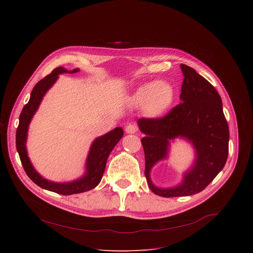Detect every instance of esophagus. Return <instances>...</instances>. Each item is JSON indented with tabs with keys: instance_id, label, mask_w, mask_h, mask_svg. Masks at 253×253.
Returning <instances> with one entry per match:
<instances>
[{
	"instance_id": "esophagus-1",
	"label": "esophagus",
	"mask_w": 253,
	"mask_h": 253,
	"mask_svg": "<svg viewBox=\"0 0 253 253\" xmlns=\"http://www.w3.org/2000/svg\"><path fill=\"white\" fill-rule=\"evenodd\" d=\"M138 128L135 124H128L126 127H125V131L128 133V134H135L137 132Z\"/></svg>"
}]
</instances>
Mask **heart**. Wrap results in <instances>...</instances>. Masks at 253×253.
Listing matches in <instances>:
<instances>
[{
	"label": "heart",
	"mask_w": 253,
	"mask_h": 253,
	"mask_svg": "<svg viewBox=\"0 0 253 253\" xmlns=\"http://www.w3.org/2000/svg\"><path fill=\"white\" fill-rule=\"evenodd\" d=\"M174 98V87L168 82H146L136 89L133 96L134 102L145 106L147 113L154 117L164 114L172 105Z\"/></svg>",
	"instance_id": "obj_1"
}]
</instances>
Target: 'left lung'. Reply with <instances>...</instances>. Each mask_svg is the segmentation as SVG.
<instances>
[{"mask_svg": "<svg viewBox=\"0 0 253 253\" xmlns=\"http://www.w3.org/2000/svg\"><path fill=\"white\" fill-rule=\"evenodd\" d=\"M184 76L181 103L161 118H140L141 139L145 154V176L149 188L162 197L188 196L201 192L223 169L228 156L229 129L223 114L221 98L216 89L197 72L180 65ZM177 136L192 142L197 157L184 181L172 189L156 188L151 181L150 171L168 154L169 139Z\"/></svg>", "mask_w": 253, "mask_h": 253, "instance_id": "left-lung-1", "label": "left lung"}]
</instances>
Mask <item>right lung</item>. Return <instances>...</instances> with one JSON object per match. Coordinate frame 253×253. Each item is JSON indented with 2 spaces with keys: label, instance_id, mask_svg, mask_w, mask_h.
Returning a JSON list of instances; mask_svg holds the SVG:
<instances>
[{
  "label": "right lung",
  "instance_id": "obj_1",
  "mask_svg": "<svg viewBox=\"0 0 253 253\" xmlns=\"http://www.w3.org/2000/svg\"><path fill=\"white\" fill-rule=\"evenodd\" d=\"M78 71V68L72 71H68L63 67H58L52 71L51 74H49L36 84V86L32 90L29 102L24 106L21 112L19 126L16 132L17 151L19 153L25 172L27 173L29 178L35 184H37L41 188L62 195L82 193L95 188L101 181L103 173L105 171L108 156H109V154L124 134L123 129L121 127H117L114 130L108 132L107 134L96 138L92 143L87 157L86 173L83 177L75 180V181L67 183L52 182L43 178L34 169L28 157L26 149V140L30 122L36 111L38 110L44 95L54 85V83L59 78V75L63 73H77Z\"/></svg>",
  "mask_w": 253,
  "mask_h": 253
}]
</instances>
